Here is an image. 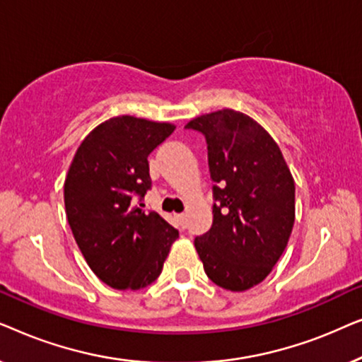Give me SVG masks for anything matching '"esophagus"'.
<instances>
[{"mask_svg": "<svg viewBox=\"0 0 362 362\" xmlns=\"http://www.w3.org/2000/svg\"><path fill=\"white\" fill-rule=\"evenodd\" d=\"M176 222L180 229H186V214H176Z\"/></svg>", "mask_w": 362, "mask_h": 362, "instance_id": "obj_1", "label": "esophagus"}]
</instances>
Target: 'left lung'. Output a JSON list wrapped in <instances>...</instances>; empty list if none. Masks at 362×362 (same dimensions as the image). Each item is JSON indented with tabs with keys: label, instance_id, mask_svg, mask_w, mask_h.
I'll return each mask as SVG.
<instances>
[{
	"label": "left lung",
	"instance_id": "obj_1",
	"mask_svg": "<svg viewBox=\"0 0 362 362\" xmlns=\"http://www.w3.org/2000/svg\"><path fill=\"white\" fill-rule=\"evenodd\" d=\"M204 135L212 185V226L194 247L221 288L244 291L270 274L295 222V182L280 148L244 113L224 110L186 125Z\"/></svg>",
	"mask_w": 362,
	"mask_h": 362
}]
</instances>
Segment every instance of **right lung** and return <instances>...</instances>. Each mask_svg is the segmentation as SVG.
Returning <instances> with one entry per match:
<instances>
[{
	"label": "right lung",
	"instance_id": "right-lung-1",
	"mask_svg": "<svg viewBox=\"0 0 362 362\" xmlns=\"http://www.w3.org/2000/svg\"><path fill=\"white\" fill-rule=\"evenodd\" d=\"M171 123L115 117L81 143L64 182L66 214L82 255L103 284L140 290L163 270L180 232L155 211L132 204L151 189L148 156Z\"/></svg>",
	"mask_w": 362,
	"mask_h": 362
}]
</instances>
